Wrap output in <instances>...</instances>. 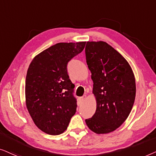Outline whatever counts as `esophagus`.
<instances>
[{
  "instance_id": "34e87169",
  "label": "esophagus",
  "mask_w": 156,
  "mask_h": 156,
  "mask_svg": "<svg viewBox=\"0 0 156 156\" xmlns=\"http://www.w3.org/2000/svg\"><path fill=\"white\" fill-rule=\"evenodd\" d=\"M86 95H83L82 97L80 98V101H81V102H83V101H84L85 100H86Z\"/></svg>"
}]
</instances>
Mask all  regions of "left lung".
<instances>
[{"label": "left lung", "mask_w": 156, "mask_h": 156, "mask_svg": "<svg viewBox=\"0 0 156 156\" xmlns=\"http://www.w3.org/2000/svg\"><path fill=\"white\" fill-rule=\"evenodd\" d=\"M85 52L97 103L95 114L86 123L95 133H108L124 123L133 106V73L127 61L107 43L88 41Z\"/></svg>", "instance_id": "8db88e82"}]
</instances>
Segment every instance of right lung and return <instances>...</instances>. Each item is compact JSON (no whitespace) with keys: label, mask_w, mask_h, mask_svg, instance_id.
I'll return each mask as SVG.
<instances>
[{"label":"right lung","mask_w":156,"mask_h":156,"mask_svg":"<svg viewBox=\"0 0 156 156\" xmlns=\"http://www.w3.org/2000/svg\"><path fill=\"white\" fill-rule=\"evenodd\" d=\"M85 45L86 42L57 43L37 55L29 66L26 107L36 126L45 133H63L76 113L75 85L69 79L67 66Z\"/></svg>","instance_id":"obj_1"}]
</instances>
